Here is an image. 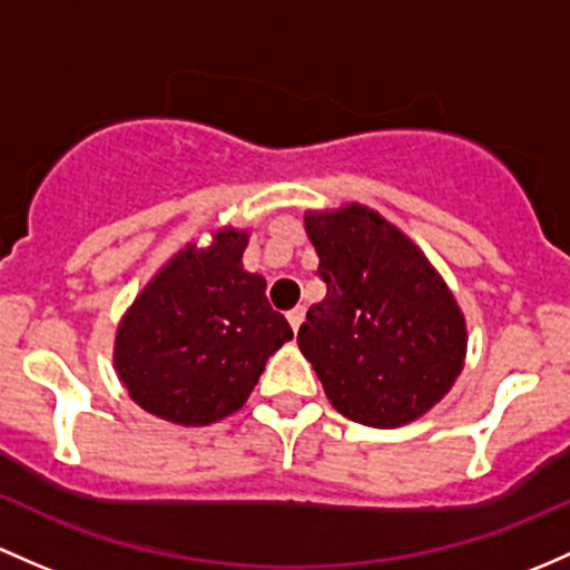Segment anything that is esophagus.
<instances>
[{
	"mask_svg": "<svg viewBox=\"0 0 570 570\" xmlns=\"http://www.w3.org/2000/svg\"><path fill=\"white\" fill-rule=\"evenodd\" d=\"M286 320H289V325H292V331H301V325H303V320H305V308L303 305H297V308H292L289 314H286Z\"/></svg>",
	"mask_w": 570,
	"mask_h": 570,
	"instance_id": "34e87169",
	"label": "esophagus"
}]
</instances>
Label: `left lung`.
Instances as JSON below:
<instances>
[{
  "mask_svg": "<svg viewBox=\"0 0 570 570\" xmlns=\"http://www.w3.org/2000/svg\"><path fill=\"white\" fill-rule=\"evenodd\" d=\"M325 301L311 305L297 346L331 404L350 421L399 429L456 385L466 322L429 256L376 209H308Z\"/></svg>",
  "mask_w": 570,
  "mask_h": 570,
  "instance_id": "8db88e82",
  "label": "left lung"
}]
</instances>
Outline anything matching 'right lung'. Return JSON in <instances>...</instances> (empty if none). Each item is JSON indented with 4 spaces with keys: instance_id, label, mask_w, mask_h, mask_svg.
Instances as JSON below:
<instances>
[{
    "instance_id": "obj_1",
    "label": "right lung",
    "mask_w": 570,
    "mask_h": 570,
    "mask_svg": "<svg viewBox=\"0 0 570 570\" xmlns=\"http://www.w3.org/2000/svg\"><path fill=\"white\" fill-rule=\"evenodd\" d=\"M248 229L220 226L185 243L125 311L114 371L144 412L177 426L224 421L248 401L292 327L269 308L259 273L243 267Z\"/></svg>"
}]
</instances>
